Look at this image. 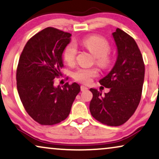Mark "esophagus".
Wrapping results in <instances>:
<instances>
[{
	"label": "esophagus",
	"mask_w": 159,
	"mask_h": 159,
	"mask_svg": "<svg viewBox=\"0 0 159 159\" xmlns=\"http://www.w3.org/2000/svg\"><path fill=\"white\" fill-rule=\"evenodd\" d=\"M81 88V91H82V92H83V91H86L88 90V88L84 85H81V88Z\"/></svg>",
	"instance_id": "obj_1"
}]
</instances>
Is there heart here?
Instances as JSON below:
<instances>
[{"label": "heart", "mask_w": 159, "mask_h": 159, "mask_svg": "<svg viewBox=\"0 0 159 159\" xmlns=\"http://www.w3.org/2000/svg\"><path fill=\"white\" fill-rule=\"evenodd\" d=\"M82 44L95 56V64L101 68H107L111 62L110 45L105 38L99 36H90L84 38ZM77 54V45L75 43H69L65 48L63 56L67 64L72 65L75 61ZM98 70L96 68H78L74 71L72 77L76 81L84 84H89L93 77L98 75Z\"/></svg>", "instance_id": "heart-1"}]
</instances>
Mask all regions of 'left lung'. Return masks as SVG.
Instances as JSON below:
<instances>
[{
    "label": "left lung",
    "instance_id": "left-lung-1",
    "mask_svg": "<svg viewBox=\"0 0 159 159\" xmlns=\"http://www.w3.org/2000/svg\"><path fill=\"white\" fill-rule=\"evenodd\" d=\"M117 47V59L111 71L100 80L101 85L109 88L105 95L90 88L93 99L91 115L102 124L120 126L135 111L140 103L145 77V64L135 40L117 28L112 33Z\"/></svg>",
    "mask_w": 159,
    "mask_h": 159
}]
</instances>
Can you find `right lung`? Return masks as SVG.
Instances as JSON below:
<instances>
[{"mask_svg":"<svg viewBox=\"0 0 159 159\" xmlns=\"http://www.w3.org/2000/svg\"><path fill=\"white\" fill-rule=\"evenodd\" d=\"M71 34L47 27L26 43L16 69V87L24 108L41 125H53L67 118L80 86L76 82L54 86L61 75L62 53Z\"/></svg>","mask_w":159,"mask_h":159,"instance_id":"add662e5","label":"right lung"}]
</instances>
